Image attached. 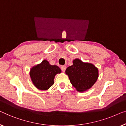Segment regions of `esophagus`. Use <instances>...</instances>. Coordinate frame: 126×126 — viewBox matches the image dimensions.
<instances>
[{"label":"esophagus","instance_id":"34e87169","mask_svg":"<svg viewBox=\"0 0 126 126\" xmlns=\"http://www.w3.org/2000/svg\"><path fill=\"white\" fill-rule=\"evenodd\" d=\"M61 68L63 72H64L65 71V69H66V66H65V65H62V66H61Z\"/></svg>","mask_w":126,"mask_h":126}]
</instances>
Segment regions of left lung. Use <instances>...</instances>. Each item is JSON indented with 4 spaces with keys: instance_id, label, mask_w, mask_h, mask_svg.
I'll use <instances>...</instances> for the list:
<instances>
[{
    "instance_id": "8db88e82",
    "label": "left lung",
    "mask_w": 126,
    "mask_h": 126,
    "mask_svg": "<svg viewBox=\"0 0 126 126\" xmlns=\"http://www.w3.org/2000/svg\"><path fill=\"white\" fill-rule=\"evenodd\" d=\"M65 74L68 75L70 82L79 92L89 89L98 78V70L91 63H83L80 59L73 61V64L67 67Z\"/></svg>"
}]
</instances>
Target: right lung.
I'll return each instance as SVG.
<instances>
[{
    "label": "right lung",
    "instance_id": "right-lung-1",
    "mask_svg": "<svg viewBox=\"0 0 126 126\" xmlns=\"http://www.w3.org/2000/svg\"><path fill=\"white\" fill-rule=\"evenodd\" d=\"M61 72L59 67L49 64L48 62L44 60L39 64L31 68L30 75L33 84L37 88L46 90L54 84L55 76Z\"/></svg>",
    "mask_w": 126,
    "mask_h": 126
}]
</instances>
